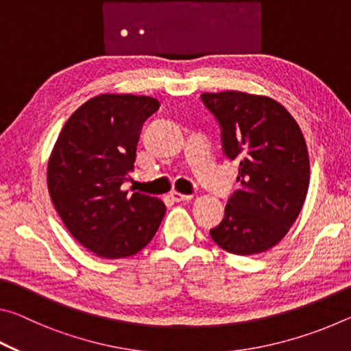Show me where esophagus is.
Returning a JSON list of instances; mask_svg holds the SVG:
<instances>
[{"instance_id":"34e87169","label":"esophagus","mask_w":351,"mask_h":351,"mask_svg":"<svg viewBox=\"0 0 351 351\" xmlns=\"http://www.w3.org/2000/svg\"><path fill=\"white\" fill-rule=\"evenodd\" d=\"M170 198L175 201V203H181V201H189L190 198H192V195H184V193H180V192H171L170 193Z\"/></svg>"}]
</instances>
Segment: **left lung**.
<instances>
[{
  "label": "left lung",
  "mask_w": 351,
  "mask_h": 351,
  "mask_svg": "<svg viewBox=\"0 0 351 351\" xmlns=\"http://www.w3.org/2000/svg\"><path fill=\"white\" fill-rule=\"evenodd\" d=\"M201 100L221 130L224 156L239 161V190L210 237L230 254L252 255L277 245L295 221L310 184V159L299 125L283 106L240 91Z\"/></svg>",
  "instance_id": "8db88e82"
}]
</instances>
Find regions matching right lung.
Wrapping results in <instances>:
<instances>
[{"label": "right lung", "instance_id": "right-lung-1", "mask_svg": "<svg viewBox=\"0 0 351 351\" xmlns=\"http://www.w3.org/2000/svg\"><path fill=\"white\" fill-rule=\"evenodd\" d=\"M156 99L102 94L64 123L47 164V189L62 221L82 246L102 258L144 249L161 224V199L121 189L134 170L144 122Z\"/></svg>", "mask_w": 351, "mask_h": 351}]
</instances>
